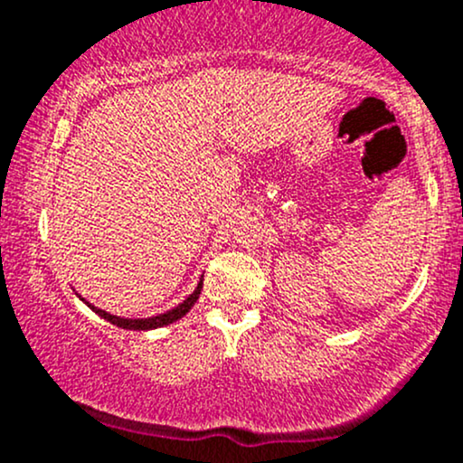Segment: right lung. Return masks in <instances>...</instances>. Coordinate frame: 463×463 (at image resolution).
<instances>
[{"instance_id":"obj_1","label":"right lung","mask_w":463,"mask_h":463,"mask_svg":"<svg viewBox=\"0 0 463 463\" xmlns=\"http://www.w3.org/2000/svg\"><path fill=\"white\" fill-rule=\"evenodd\" d=\"M201 287H203V279H201L199 287H196L194 293H192L190 298L184 301V304H179V306H176V308L168 310V313H164V315L150 317V319H122V317L109 315V313H105V310L96 308V306H91V304H90V306H91L93 310H96L98 315L105 317V319H107V321H111L113 326H118V328H124V330H150V328H162V326L173 324V321L181 319V317H184L185 313H188V310L192 308V306H194V301L199 299V295H201Z\"/></svg>"}]
</instances>
